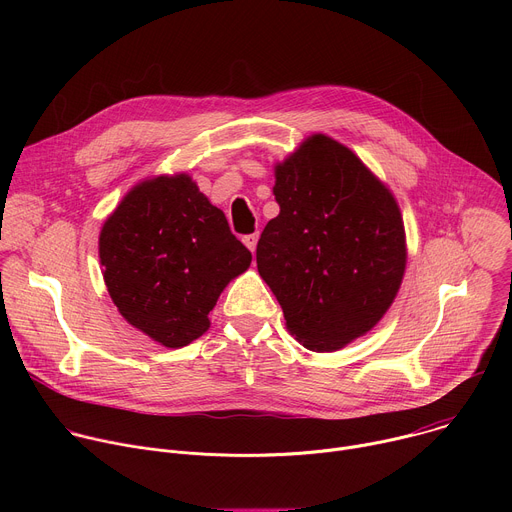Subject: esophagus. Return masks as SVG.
Returning <instances> with one entry per match:
<instances>
[{
  "label": "esophagus",
  "mask_w": 512,
  "mask_h": 512,
  "mask_svg": "<svg viewBox=\"0 0 512 512\" xmlns=\"http://www.w3.org/2000/svg\"><path fill=\"white\" fill-rule=\"evenodd\" d=\"M257 241H259V233H253V235H245V237H243V243L247 245V249H251V253H255Z\"/></svg>",
  "instance_id": "obj_1"
}]
</instances>
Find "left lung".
I'll return each instance as SVG.
<instances>
[{
  "mask_svg": "<svg viewBox=\"0 0 512 512\" xmlns=\"http://www.w3.org/2000/svg\"><path fill=\"white\" fill-rule=\"evenodd\" d=\"M279 214L257 243V269L287 330L332 352L369 332L405 271V229L393 194L342 143L312 135L275 168Z\"/></svg>",
  "mask_w": 512,
  "mask_h": 512,
  "instance_id": "obj_1",
  "label": "left lung"
}]
</instances>
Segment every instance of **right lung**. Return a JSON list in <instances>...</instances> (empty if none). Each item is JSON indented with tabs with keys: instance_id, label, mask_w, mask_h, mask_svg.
<instances>
[{
	"instance_id": "add662e5",
	"label": "right lung",
	"mask_w": 512,
	"mask_h": 512,
	"mask_svg": "<svg viewBox=\"0 0 512 512\" xmlns=\"http://www.w3.org/2000/svg\"><path fill=\"white\" fill-rule=\"evenodd\" d=\"M99 257L121 316L168 348L202 336L225 285L251 265L225 212L186 174L135 186L103 225Z\"/></svg>"
}]
</instances>
